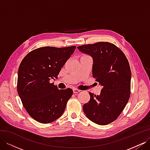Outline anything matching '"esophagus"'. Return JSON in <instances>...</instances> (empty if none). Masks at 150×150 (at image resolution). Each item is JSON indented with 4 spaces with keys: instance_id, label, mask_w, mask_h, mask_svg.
<instances>
[{
    "instance_id": "obj_1",
    "label": "esophagus",
    "mask_w": 150,
    "mask_h": 150,
    "mask_svg": "<svg viewBox=\"0 0 150 150\" xmlns=\"http://www.w3.org/2000/svg\"><path fill=\"white\" fill-rule=\"evenodd\" d=\"M72 91H73L74 93H78L79 92H80V91L79 89H76V88H74L73 89H72Z\"/></svg>"
}]
</instances>
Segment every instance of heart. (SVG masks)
<instances>
[{
  "instance_id": "b5f03b06",
  "label": "heart",
  "mask_w": 150,
  "mask_h": 150,
  "mask_svg": "<svg viewBox=\"0 0 150 150\" xmlns=\"http://www.w3.org/2000/svg\"><path fill=\"white\" fill-rule=\"evenodd\" d=\"M84 56H85V55H84Z\"/></svg>"
}]
</instances>
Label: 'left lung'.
I'll use <instances>...</instances> for the list:
<instances>
[{
  "label": "left lung",
  "mask_w": 150,
  "mask_h": 150,
  "mask_svg": "<svg viewBox=\"0 0 150 150\" xmlns=\"http://www.w3.org/2000/svg\"><path fill=\"white\" fill-rule=\"evenodd\" d=\"M93 57V76L103 86L99 95L89 93L84 104L86 117L99 125L116 120L128 103L131 94V72L128 59L115 44L99 42L77 47Z\"/></svg>",
  "instance_id": "left-lung-1"
}]
</instances>
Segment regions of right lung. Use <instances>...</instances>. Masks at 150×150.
<instances>
[{
    "label": "right lung",
    "instance_id": "obj_1",
    "mask_svg": "<svg viewBox=\"0 0 150 150\" xmlns=\"http://www.w3.org/2000/svg\"><path fill=\"white\" fill-rule=\"evenodd\" d=\"M76 47H40L27 54L21 61L17 93L25 110L35 121L50 123L64 112L73 91L70 88L58 89L50 80L57 78Z\"/></svg>",
    "mask_w": 150,
    "mask_h": 150
}]
</instances>
